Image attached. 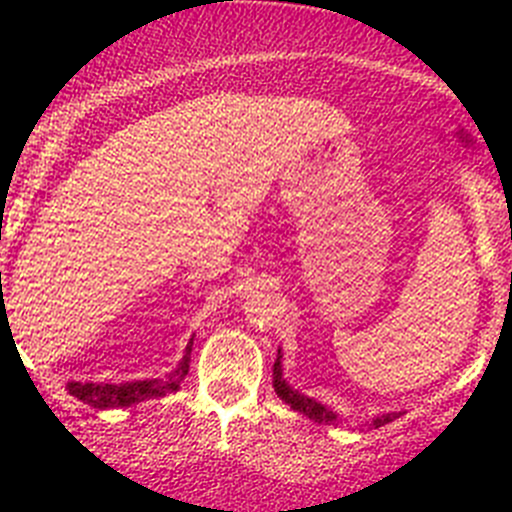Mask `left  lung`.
Wrapping results in <instances>:
<instances>
[{
    "instance_id": "obj_1",
    "label": "left lung",
    "mask_w": 512,
    "mask_h": 512,
    "mask_svg": "<svg viewBox=\"0 0 512 512\" xmlns=\"http://www.w3.org/2000/svg\"><path fill=\"white\" fill-rule=\"evenodd\" d=\"M274 390H277V395L282 397L284 402H287L289 408L297 410V413H302V415H307V418L315 420V423H333V420H336V413H333V410L323 408L320 402H315V400H310V397L300 395V392H295L287 382H284V379H282V364H279V359H277V364H274ZM392 418H395V415L387 413V415H382V418L374 420V425L379 428V425L390 423Z\"/></svg>"
}]
</instances>
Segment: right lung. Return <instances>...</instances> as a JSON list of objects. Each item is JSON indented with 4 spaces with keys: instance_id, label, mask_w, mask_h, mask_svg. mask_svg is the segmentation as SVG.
Segmentation results:
<instances>
[{
    "instance_id": "add662e5",
    "label": "right lung",
    "mask_w": 512,
    "mask_h": 512,
    "mask_svg": "<svg viewBox=\"0 0 512 512\" xmlns=\"http://www.w3.org/2000/svg\"><path fill=\"white\" fill-rule=\"evenodd\" d=\"M192 351V348H189ZM189 351L182 359L179 369L169 379H143V382H125V384H92V382H69L66 390L81 402H87L92 408H130L135 402L151 400V397H164L166 392L179 390V382L189 372Z\"/></svg>"
}]
</instances>
